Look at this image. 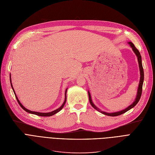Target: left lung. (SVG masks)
Returning <instances> with one entry per match:
<instances>
[{
  "label": "left lung",
  "instance_id": "1",
  "mask_svg": "<svg viewBox=\"0 0 155 155\" xmlns=\"http://www.w3.org/2000/svg\"><path fill=\"white\" fill-rule=\"evenodd\" d=\"M129 45H130V47L132 48L133 51H134V53L135 54V55L137 57V59H138V62H139V70H140V82H139V87H138V90H137V96L135 100V101L132 103V104H131L129 107H128L127 108L125 109L119 111V112H112V113H108V112H105L104 111H101L100 108H98L97 107L92 101V100H91V94L88 91V94H89V102L91 105H92V107L96 109V110H98V112H101V114H104V115L106 116H117L119 115H121V114L125 113L126 112H127L128 110H130L131 108H132L133 107H134L137 104V103L139 102V101L140 100V98L141 97V94H142V85H143V82H144V70H143V67H142V57L140 55V54L139 52V51L136 48V47H135V45L131 43V42H129L128 43Z\"/></svg>",
  "mask_w": 155,
  "mask_h": 155
}]
</instances>
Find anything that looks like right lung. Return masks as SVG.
<instances>
[{
	"mask_svg": "<svg viewBox=\"0 0 155 155\" xmlns=\"http://www.w3.org/2000/svg\"><path fill=\"white\" fill-rule=\"evenodd\" d=\"M10 82H11V87H12V89H13V92H14V93H15V97H16V100H17V101H18V103L19 104V105H20V106L23 108V109H24V110H25L27 112H28V113H30V114H35V115H37V116H44V117H47V116H53V115H54L55 114H56V113H57V112H59L60 110H62V108H63V107L64 106V105H65V103H66V92H67V89H66V91H65V100H64V103H63L62 104V105L59 108H57V109H56V110H54V111H52V112H47V113H42V112H34V111H31V110H28V109H27V108H25V107H24V106L22 105V104H21V103L20 102V101H19V100L18 99V97L16 96V94H15V90H14V89H13V85H12V83H11V75H10Z\"/></svg>",
	"mask_w": 155,
	"mask_h": 155,
	"instance_id": "add662e5",
	"label": "right lung"
}]
</instances>
